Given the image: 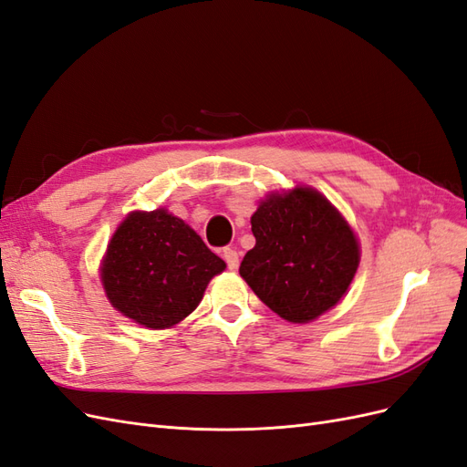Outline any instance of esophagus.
I'll return each instance as SVG.
<instances>
[{"label": "esophagus", "instance_id": "34e87169", "mask_svg": "<svg viewBox=\"0 0 467 467\" xmlns=\"http://www.w3.org/2000/svg\"><path fill=\"white\" fill-rule=\"evenodd\" d=\"M222 257H223V261L228 263V268L230 271H235V268L239 266V255H237V251L235 249H232V247H225L223 249V253H222Z\"/></svg>", "mask_w": 467, "mask_h": 467}]
</instances>
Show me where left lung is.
I'll return each mask as SVG.
<instances>
[{"instance_id": "8db88e82", "label": "left lung", "mask_w": 467, "mask_h": 467, "mask_svg": "<svg viewBox=\"0 0 467 467\" xmlns=\"http://www.w3.org/2000/svg\"><path fill=\"white\" fill-rule=\"evenodd\" d=\"M251 232L255 247L239 275L275 314L307 323L343 298L358 268V242L317 191L268 196L251 216Z\"/></svg>"}]
</instances>
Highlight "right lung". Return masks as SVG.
I'll use <instances>...</instances> for the list:
<instances>
[{"mask_svg": "<svg viewBox=\"0 0 467 467\" xmlns=\"http://www.w3.org/2000/svg\"><path fill=\"white\" fill-rule=\"evenodd\" d=\"M225 263L165 210L132 212L112 235L101 278L110 304L150 329L185 319Z\"/></svg>", "mask_w": 467, "mask_h": 467, "instance_id": "1", "label": "right lung"}]
</instances>
